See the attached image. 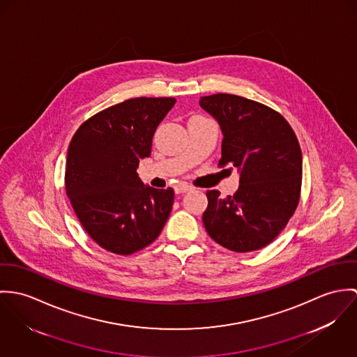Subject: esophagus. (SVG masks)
Returning a JSON list of instances; mask_svg holds the SVG:
<instances>
[{
  "label": "esophagus",
  "mask_w": 357,
  "mask_h": 357,
  "mask_svg": "<svg viewBox=\"0 0 357 357\" xmlns=\"http://www.w3.org/2000/svg\"><path fill=\"white\" fill-rule=\"evenodd\" d=\"M174 190H175V193L176 195H183V193H186V192H190V190H193V188L190 186V185H188V183H178L175 188H174Z\"/></svg>",
  "instance_id": "1"
}]
</instances>
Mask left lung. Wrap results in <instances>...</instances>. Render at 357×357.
I'll list each match as a JSON object with an SVG mask.
<instances>
[{"label": "left lung", "instance_id": "1", "mask_svg": "<svg viewBox=\"0 0 357 357\" xmlns=\"http://www.w3.org/2000/svg\"><path fill=\"white\" fill-rule=\"evenodd\" d=\"M199 107L220 126L219 165L230 162L239 174L234 196L206 192L205 230L233 252L261 249L284 229L300 199L303 155L297 137L274 109L239 96H205Z\"/></svg>", "mask_w": 357, "mask_h": 357}]
</instances>
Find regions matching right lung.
I'll return each mask as SVG.
<instances>
[{"mask_svg":"<svg viewBox=\"0 0 357 357\" xmlns=\"http://www.w3.org/2000/svg\"><path fill=\"white\" fill-rule=\"evenodd\" d=\"M176 100L131 98L86 120L71 139L66 190L80 225L101 248L131 255L159 237L174 190L145 185L137 168Z\"/></svg>","mask_w":357,"mask_h":357,"instance_id":"1","label":"right lung"}]
</instances>
